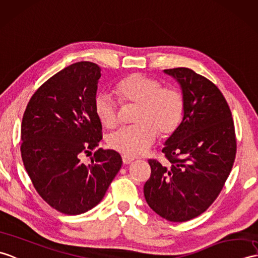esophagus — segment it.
I'll return each mask as SVG.
<instances>
[{
    "label": "esophagus",
    "instance_id": "34e87169",
    "mask_svg": "<svg viewBox=\"0 0 258 258\" xmlns=\"http://www.w3.org/2000/svg\"><path fill=\"white\" fill-rule=\"evenodd\" d=\"M122 160H123V164H125V165H128V164H131V163H133V158H130V157H126V156H123L122 157Z\"/></svg>",
    "mask_w": 258,
    "mask_h": 258
}]
</instances>
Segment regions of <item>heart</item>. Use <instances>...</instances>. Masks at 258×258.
I'll list each match as a JSON object with an SVG mask.
<instances>
[{"mask_svg":"<svg viewBox=\"0 0 258 258\" xmlns=\"http://www.w3.org/2000/svg\"><path fill=\"white\" fill-rule=\"evenodd\" d=\"M116 90L123 103L139 106L134 118L136 125L119 128L107 140L109 146L124 156H142L156 141L157 133L168 137L180 125L184 99L177 88L163 87L155 78L133 74L119 81ZM94 112L106 128H114L119 123L118 105L110 93L95 95Z\"/></svg>","mask_w":258,"mask_h":258,"instance_id":"obj_1","label":"heart"}]
</instances>
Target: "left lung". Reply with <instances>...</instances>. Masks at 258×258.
<instances>
[{"label": "left lung", "instance_id": "obj_1", "mask_svg": "<svg viewBox=\"0 0 258 258\" xmlns=\"http://www.w3.org/2000/svg\"><path fill=\"white\" fill-rule=\"evenodd\" d=\"M180 85L184 113L163 152L170 167L149 159L144 196L153 211L170 222L205 212L222 190L236 154L234 123L218 87L189 68L166 69Z\"/></svg>", "mask_w": 258, "mask_h": 258}]
</instances>
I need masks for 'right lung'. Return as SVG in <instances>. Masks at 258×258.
Instances as JSON below:
<instances>
[{
  "label": "right lung",
  "mask_w": 258,
  "mask_h": 258,
  "mask_svg": "<svg viewBox=\"0 0 258 258\" xmlns=\"http://www.w3.org/2000/svg\"><path fill=\"white\" fill-rule=\"evenodd\" d=\"M100 77L97 63L68 66L38 88L23 115L24 166L38 195L64 214L97 206L122 166L121 155L113 149L99 148L89 164L80 161L102 140L94 112Z\"/></svg>",
  "instance_id": "right-lung-1"
}]
</instances>
